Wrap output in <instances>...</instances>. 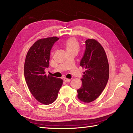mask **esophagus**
<instances>
[{
	"label": "esophagus",
	"mask_w": 133,
	"mask_h": 133,
	"mask_svg": "<svg viewBox=\"0 0 133 133\" xmlns=\"http://www.w3.org/2000/svg\"><path fill=\"white\" fill-rule=\"evenodd\" d=\"M63 81H64V82H65L66 83H69V82L71 81V80L69 79L64 78V79H63Z\"/></svg>",
	"instance_id": "esophagus-1"
}]
</instances>
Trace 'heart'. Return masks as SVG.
Here are the masks:
<instances>
[{"label": "heart", "instance_id": "1", "mask_svg": "<svg viewBox=\"0 0 133 133\" xmlns=\"http://www.w3.org/2000/svg\"><path fill=\"white\" fill-rule=\"evenodd\" d=\"M64 46L67 51H76L78 52L79 50V45L77 39L74 37L68 39L64 42Z\"/></svg>", "mask_w": 133, "mask_h": 133}]
</instances>
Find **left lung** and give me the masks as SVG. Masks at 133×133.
Wrapping results in <instances>:
<instances>
[{
	"label": "left lung",
	"instance_id": "obj_1",
	"mask_svg": "<svg viewBox=\"0 0 133 133\" xmlns=\"http://www.w3.org/2000/svg\"><path fill=\"white\" fill-rule=\"evenodd\" d=\"M85 44L80 66L85 71L81 79L82 87L77 92L80 100L90 103L96 99L105 88L109 79V67L105 52L99 42L88 39Z\"/></svg>",
	"mask_w": 133,
	"mask_h": 133
}]
</instances>
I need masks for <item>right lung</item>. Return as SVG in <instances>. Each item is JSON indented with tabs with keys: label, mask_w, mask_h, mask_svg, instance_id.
<instances>
[{
	"label": "right lung",
	"mask_w": 133,
	"mask_h": 133,
	"mask_svg": "<svg viewBox=\"0 0 133 133\" xmlns=\"http://www.w3.org/2000/svg\"><path fill=\"white\" fill-rule=\"evenodd\" d=\"M58 39L52 37L37 41L28 51L25 61L24 73L28 87L36 99L45 105L57 99L63 84L62 79L46 75L45 72L49 67L51 49Z\"/></svg>",
	"instance_id": "add662e5"
}]
</instances>
